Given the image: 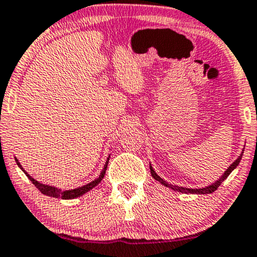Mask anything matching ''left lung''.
<instances>
[{"mask_svg":"<svg viewBox=\"0 0 257 257\" xmlns=\"http://www.w3.org/2000/svg\"><path fill=\"white\" fill-rule=\"evenodd\" d=\"M242 156H243V152L241 153V155L238 156V158L236 159V161L232 163V164L229 166L228 169H226V171L223 173V176L221 178L218 179V181H216L215 183H212L211 185H209V186H205V188H202V189H188V188H183V186H177V185H172V184H169L168 182H165L164 179L163 178H161L159 177V176L157 175V173L155 172V170L152 169V166L150 165V171H151V175H152V177L156 179V181H158L159 183H162L163 185H165V186H168V188H170V189H172V190H175V191H178V192H182V194H198V195H205V194H211V192H214L215 190H217V188L219 185L222 184V182L224 181V179L228 177L229 175H230L231 173V171L232 170H234L236 166H237L238 164H239V162H241V158H242Z\"/></svg>","mask_w":257,"mask_h":257,"instance_id":"left-lung-1","label":"left lung"}]
</instances>
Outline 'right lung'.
Segmentation results:
<instances>
[{"label":"right lung","mask_w":257,"mask_h":257,"mask_svg":"<svg viewBox=\"0 0 257 257\" xmlns=\"http://www.w3.org/2000/svg\"><path fill=\"white\" fill-rule=\"evenodd\" d=\"M16 163H18V165L20 166V169L22 170L23 172L26 173L27 177L29 178V181H31L33 184H34L36 188H38L40 191L42 192L43 195H47L49 197H54V198H62V199H73V198H76V197H80V196H82L86 192H88L89 190H92L94 186H96L99 184L100 182L102 181V178H104L105 176V172H106V169H107V164H108V161H109V157L107 158V161H106L105 165H104V169H102L101 173L99 175V177L94 179V181H92L91 183H88V184H86L84 186H80V188H76V189H72V190H61V189H58V188H54V186H51V185H46V184H42V183H40L38 181H35L34 178L31 177V176L27 173L23 168L20 164L18 159L15 158Z\"/></svg>","instance_id":"add662e5"}]
</instances>
